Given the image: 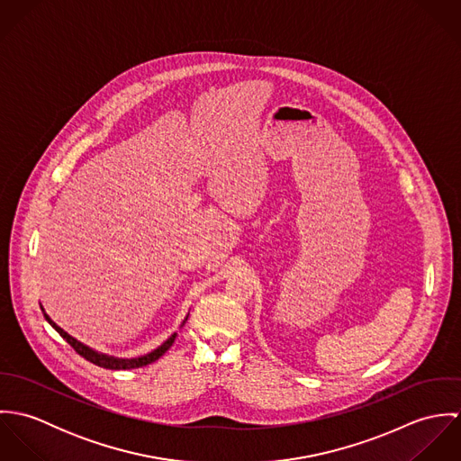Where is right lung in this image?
Listing matches in <instances>:
<instances>
[{
  "label": "right lung",
  "mask_w": 461,
  "mask_h": 461,
  "mask_svg": "<svg viewBox=\"0 0 461 461\" xmlns=\"http://www.w3.org/2000/svg\"><path fill=\"white\" fill-rule=\"evenodd\" d=\"M41 309H42V307H41ZM42 312H44V309H42ZM44 318H46V321H48L53 329L57 330V331L66 339L67 342L76 349L77 355H81L83 358H86L88 362H92V364H95V366H99V367H104V369H117V371H119V369H136V367H143V366H149V364L156 362L159 357H163V355L168 351V348L174 344V340H176V337H177V333H172L161 346H158L156 349H152V351L147 353V355L134 357V358H117V357H112V355H106V353H99V351L88 348L86 344L79 342L77 339H74L72 335H68L66 330L60 329L46 312H44ZM186 320H188V316H186ZM186 320L183 321V325L186 323ZM183 325H181V327H183Z\"/></svg>",
  "instance_id": "add662e5"
}]
</instances>
